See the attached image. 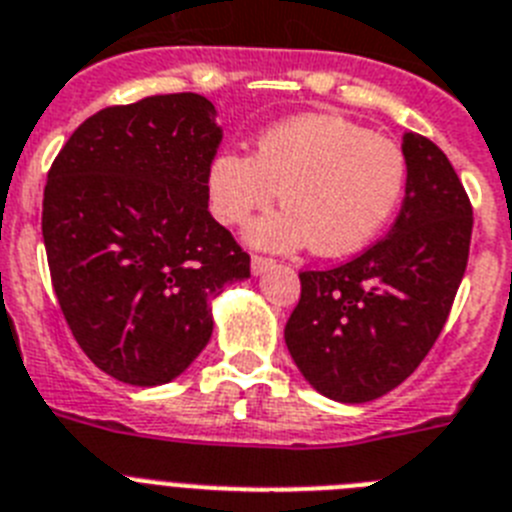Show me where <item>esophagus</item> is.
<instances>
[{
  "instance_id": "esophagus-1",
  "label": "esophagus",
  "mask_w": 512,
  "mask_h": 512,
  "mask_svg": "<svg viewBox=\"0 0 512 512\" xmlns=\"http://www.w3.org/2000/svg\"><path fill=\"white\" fill-rule=\"evenodd\" d=\"M273 265H276V260H270V257H252V273H255V276H263L265 270H270Z\"/></svg>"
}]
</instances>
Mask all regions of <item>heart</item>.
Here are the masks:
<instances>
[{
	"instance_id": "b5f03b06",
	"label": "heart",
	"mask_w": 512,
	"mask_h": 512,
	"mask_svg": "<svg viewBox=\"0 0 512 512\" xmlns=\"http://www.w3.org/2000/svg\"><path fill=\"white\" fill-rule=\"evenodd\" d=\"M406 176L398 143L343 117L304 114L268 127L255 156H213L208 203L218 221L242 226L281 192L286 208L252 223L247 242L270 252L315 244L317 255L341 257L380 234L401 205Z\"/></svg>"
}]
</instances>
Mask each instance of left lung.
I'll list each match as a JSON object with an SVG mask.
<instances>
[{"mask_svg": "<svg viewBox=\"0 0 512 512\" xmlns=\"http://www.w3.org/2000/svg\"><path fill=\"white\" fill-rule=\"evenodd\" d=\"M401 150L406 197L385 239L351 263L299 273L283 333L304 380L338 403L375 401L422 364L466 273L474 218L461 179L427 137L406 132Z\"/></svg>", "mask_w": 512, "mask_h": 512, "instance_id": "8db88e82", "label": "left lung"}]
</instances>
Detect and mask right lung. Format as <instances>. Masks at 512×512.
Here are the masks:
<instances>
[{"instance_id":"obj_1","label":"right lung","mask_w":512,"mask_h":512,"mask_svg":"<svg viewBox=\"0 0 512 512\" xmlns=\"http://www.w3.org/2000/svg\"><path fill=\"white\" fill-rule=\"evenodd\" d=\"M216 117L197 93L109 106L49 169L54 294L90 362L127 385L182 375L213 333L210 299L249 278V255L208 210Z\"/></svg>"}]
</instances>
